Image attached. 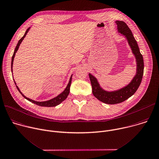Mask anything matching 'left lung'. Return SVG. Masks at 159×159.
Masks as SVG:
<instances>
[{
  "label": "left lung",
  "mask_w": 159,
  "mask_h": 159,
  "mask_svg": "<svg viewBox=\"0 0 159 159\" xmlns=\"http://www.w3.org/2000/svg\"><path fill=\"white\" fill-rule=\"evenodd\" d=\"M116 22L117 25L118 32L126 37L133 54L135 57L137 62V72L129 84L121 89L112 92L104 90L100 86L97 79L92 74H89L92 87L93 95L100 101L107 104L121 103L133 95L138 89L142 82L144 69L143 57L140 52L137 42L133 36L132 31L124 22L117 20Z\"/></svg>",
  "instance_id": "1"
}]
</instances>
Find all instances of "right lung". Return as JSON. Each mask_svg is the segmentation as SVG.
<instances>
[{
  "instance_id": "1",
  "label": "right lung",
  "mask_w": 159,
  "mask_h": 159,
  "mask_svg": "<svg viewBox=\"0 0 159 159\" xmlns=\"http://www.w3.org/2000/svg\"><path fill=\"white\" fill-rule=\"evenodd\" d=\"M30 27L28 28L24 34V35L19 40L16 47V48H15V50H14V54L12 56V62H11V71L12 72V66H13V62H14V57H15V56H16V53L17 52L19 46H20V44L21 43V42H22L23 39H24V37L26 36L27 32H29V29H30ZM72 75H71L70 78V80H69V84L67 85V86L66 87V89L61 93H60L59 95H57L56 97H54L53 98L49 100H47V101H44V102H37V101H35L34 100H32V99H30L27 97H26L20 90V89H19L18 86L16 85V82L14 81L15 82V84H16V86L17 89V90H19V92L20 93V94L25 98H26L27 100H28L29 101L37 105H39V106H41V107H55L56 106V105H58L59 104H60L62 102H63L64 100L66 99V98L67 97L68 95L69 94V92H70V85H71V82H72Z\"/></svg>"
}]
</instances>
